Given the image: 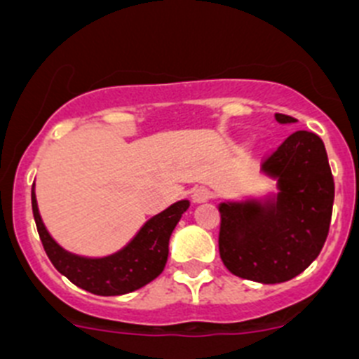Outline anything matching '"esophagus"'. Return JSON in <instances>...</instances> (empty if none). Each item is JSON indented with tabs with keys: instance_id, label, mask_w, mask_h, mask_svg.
<instances>
[{
	"instance_id": "34e87169",
	"label": "esophagus",
	"mask_w": 359,
	"mask_h": 359,
	"mask_svg": "<svg viewBox=\"0 0 359 359\" xmlns=\"http://www.w3.org/2000/svg\"><path fill=\"white\" fill-rule=\"evenodd\" d=\"M210 198H212V191L207 189V187H198V189H195V193H193V200H195L196 203L207 202V200Z\"/></svg>"
}]
</instances>
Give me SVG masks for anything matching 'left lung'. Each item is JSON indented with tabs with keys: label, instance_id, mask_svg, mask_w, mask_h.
Returning a JSON list of instances; mask_svg holds the SVG:
<instances>
[{
	"label": "left lung",
	"instance_id": "obj_1",
	"mask_svg": "<svg viewBox=\"0 0 359 359\" xmlns=\"http://www.w3.org/2000/svg\"><path fill=\"white\" fill-rule=\"evenodd\" d=\"M280 123L296 118L276 113ZM262 172L276 179L267 202L221 203L219 255L226 269L244 280L283 283L319 257L333 212L334 182L323 140L296 130L262 157Z\"/></svg>",
	"mask_w": 359,
	"mask_h": 359
}]
</instances>
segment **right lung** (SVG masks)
<instances>
[{
	"label": "right lung",
	"mask_w": 359,
	"mask_h": 359,
	"mask_svg": "<svg viewBox=\"0 0 359 359\" xmlns=\"http://www.w3.org/2000/svg\"><path fill=\"white\" fill-rule=\"evenodd\" d=\"M32 207L43 250L63 276L86 292L97 296H122L142 289L163 273L168 260L170 237L189 202L180 200L150 217L126 248L102 259L72 255L55 243L39 214L35 186L32 187Z\"/></svg>",
	"instance_id": "obj_1"
}]
</instances>
